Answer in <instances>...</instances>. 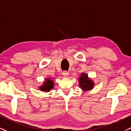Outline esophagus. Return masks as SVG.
Returning <instances> with one entry per match:
<instances>
[{
  "instance_id": "34e87169",
  "label": "esophagus",
  "mask_w": 131,
  "mask_h": 131,
  "mask_svg": "<svg viewBox=\"0 0 131 131\" xmlns=\"http://www.w3.org/2000/svg\"><path fill=\"white\" fill-rule=\"evenodd\" d=\"M62 75H63L64 78H68L69 75V72L67 71H63L62 72Z\"/></svg>"
}]
</instances>
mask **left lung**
Listing matches in <instances>:
<instances>
[{"label": "left lung", "mask_w": 131, "mask_h": 131, "mask_svg": "<svg viewBox=\"0 0 131 131\" xmlns=\"http://www.w3.org/2000/svg\"><path fill=\"white\" fill-rule=\"evenodd\" d=\"M78 79L79 85L83 91H87L93 89L94 83L90 78H89L87 74L81 73V76Z\"/></svg>", "instance_id": "obj_1"}]
</instances>
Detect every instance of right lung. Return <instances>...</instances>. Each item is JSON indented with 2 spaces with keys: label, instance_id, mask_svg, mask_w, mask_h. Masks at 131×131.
<instances>
[{
  "label": "right lung",
  "instance_id": "1",
  "mask_svg": "<svg viewBox=\"0 0 131 131\" xmlns=\"http://www.w3.org/2000/svg\"><path fill=\"white\" fill-rule=\"evenodd\" d=\"M54 86V82L53 80L50 78H46L45 81L42 83V85L39 87V89L41 91H45V92H49L50 90H52Z\"/></svg>",
  "mask_w": 131,
  "mask_h": 131
}]
</instances>
